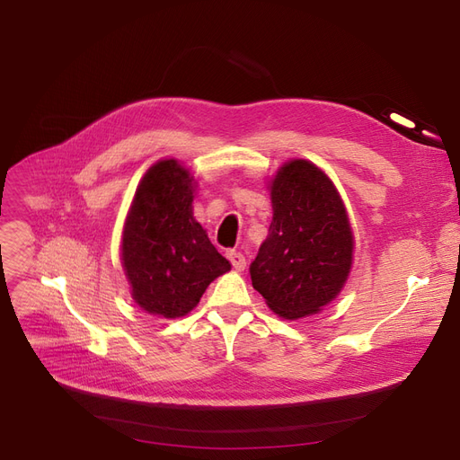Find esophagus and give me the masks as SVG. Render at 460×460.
<instances>
[{
	"label": "esophagus",
	"mask_w": 460,
	"mask_h": 460,
	"mask_svg": "<svg viewBox=\"0 0 460 460\" xmlns=\"http://www.w3.org/2000/svg\"><path fill=\"white\" fill-rule=\"evenodd\" d=\"M227 259L231 261V264H233V269L234 270H238V272H243L244 269H246V257L240 253V252H236V250H229L227 252Z\"/></svg>",
	"instance_id": "obj_1"
}]
</instances>
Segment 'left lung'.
<instances>
[{"label":"left lung","mask_w":460,"mask_h":460,"mask_svg":"<svg viewBox=\"0 0 460 460\" xmlns=\"http://www.w3.org/2000/svg\"><path fill=\"white\" fill-rule=\"evenodd\" d=\"M272 224L250 264L255 291L283 319L328 305L349 278L354 236L345 205L323 169L287 162L270 184Z\"/></svg>","instance_id":"8db88e82"}]
</instances>
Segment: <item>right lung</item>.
Listing matches in <instances>:
<instances>
[{
  "mask_svg": "<svg viewBox=\"0 0 460 460\" xmlns=\"http://www.w3.org/2000/svg\"><path fill=\"white\" fill-rule=\"evenodd\" d=\"M196 184L177 160H160L143 175L127 216L120 259L132 298L151 315H186L231 270L193 217Z\"/></svg>",
  "mask_w": 460,
  "mask_h": 460,
  "instance_id": "obj_1",
  "label": "right lung"
}]
</instances>
